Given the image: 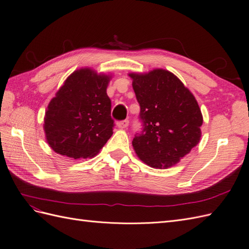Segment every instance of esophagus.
I'll use <instances>...</instances> for the list:
<instances>
[{
	"mask_svg": "<svg viewBox=\"0 0 249 249\" xmlns=\"http://www.w3.org/2000/svg\"><path fill=\"white\" fill-rule=\"evenodd\" d=\"M127 125H129V120L127 119L122 120V122H117V126L119 129H125V127H127Z\"/></svg>",
	"mask_w": 249,
	"mask_h": 249,
	"instance_id": "1",
	"label": "esophagus"
}]
</instances>
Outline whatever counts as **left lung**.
<instances>
[{"mask_svg": "<svg viewBox=\"0 0 249 249\" xmlns=\"http://www.w3.org/2000/svg\"><path fill=\"white\" fill-rule=\"evenodd\" d=\"M140 105L142 131L133 147L139 159L154 168H168L198 144L202 115L190 90L172 72L154 70L129 73Z\"/></svg>", "mask_w": 249, "mask_h": 249, "instance_id": "obj_1", "label": "left lung"}]
</instances>
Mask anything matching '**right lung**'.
I'll use <instances>...</instances> for the list:
<instances>
[{
  "label": "right lung",
  "mask_w": 249,
  "mask_h": 249,
  "mask_svg": "<svg viewBox=\"0 0 249 249\" xmlns=\"http://www.w3.org/2000/svg\"><path fill=\"white\" fill-rule=\"evenodd\" d=\"M110 76L91 69L73 71L50 102L43 129L54 152L71 159L99 154L113 134Z\"/></svg>",
  "instance_id": "1"
}]
</instances>
